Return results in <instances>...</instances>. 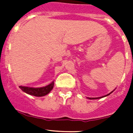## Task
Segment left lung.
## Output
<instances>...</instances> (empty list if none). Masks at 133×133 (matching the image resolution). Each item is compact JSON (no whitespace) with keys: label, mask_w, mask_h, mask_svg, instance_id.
Returning <instances> with one entry per match:
<instances>
[{"label":"left lung","mask_w":133,"mask_h":133,"mask_svg":"<svg viewBox=\"0 0 133 133\" xmlns=\"http://www.w3.org/2000/svg\"><path fill=\"white\" fill-rule=\"evenodd\" d=\"M114 90H112V91H111V92H110V93H109V94H107V95H104V96H103V97H97V98H89V97H87V98H89V99H98V98H103V97H107V96H109V95H110V94L112 93V92H113Z\"/></svg>","instance_id":"8db88e82"}]
</instances>
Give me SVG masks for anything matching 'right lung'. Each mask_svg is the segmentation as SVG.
<instances>
[{"label":"right lung","mask_w":133,"mask_h":133,"mask_svg":"<svg viewBox=\"0 0 133 133\" xmlns=\"http://www.w3.org/2000/svg\"><path fill=\"white\" fill-rule=\"evenodd\" d=\"M54 83H55V81H52L51 83L45 87H43L34 88L19 86V88L23 90V92L29 94V95L35 96V97H43V96L48 95L52 90L54 87Z\"/></svg>","instance_id":"right-lung-1"}]
</instances>
